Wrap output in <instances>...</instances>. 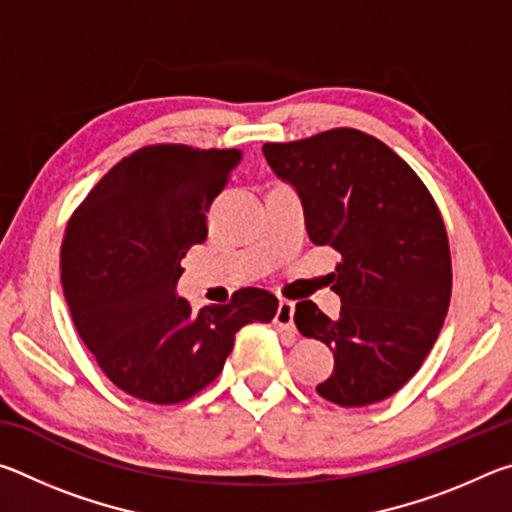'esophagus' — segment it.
<instances>
[{
	"mask_svg": "<svg viewBox=\"0 0 512 512\" xmlns=\"http://www.w3.org/2000/svg\"><path fill=\"white\" fill-rule=\"evenodd\" d=\"M293 311H296V307H293V302H289V300H282L280 305H277L273 323L277 329H280V332L296 334V327H293Z\"/></svg>",
	"mask_w": 512,
	"mask_h": 512,
	"instance_id": "1",
	"label": "esophagus"
}]
</instances>
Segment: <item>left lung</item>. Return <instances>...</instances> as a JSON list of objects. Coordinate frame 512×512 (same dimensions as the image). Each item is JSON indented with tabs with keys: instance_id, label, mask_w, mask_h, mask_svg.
I'll return each mask as SVG.
<instances>
[{
	"instance_id": "obj_1",
	"label": "left lung",
	"mask_w": 512,
	"mask_h": 512,
	"mask_svg": "<svg viewBox=\"0 0 512 512\" xmlns=\"http://www.w3.org/2000/svg\"><path fill=\"white\" fill-rule=\"evenodd\" d=\"M271 169L302 198L309 239L341 255L332 291L341 314L296 305V327L323 341L334 370L316 391L339 406L386 400L420 370L452 298L443 214L393 149L357 128L262 146Z\"/></svg>"
}]
</instances>
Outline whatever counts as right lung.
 <instances>
[{"instance_id":"right-lung-1","label":"right lung","mask_w":512,"mask_h":512,"mask_svg":"<svg viewBox=\"0 0 512 512\" xmlns=\"http://www.w3.org/2000/svg\"><path fill=\"white\" fill-rule=\"evenodd\" d=\"M241 160L237 149L151 144L119 160L69 216L60 282L99 368L142 402H185L221 375L241 327L271 323L277 298L246 287L194 311L176 296L187 250Z\"/></svg>"}]
</instances>
